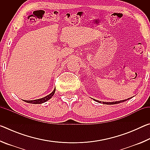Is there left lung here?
I'll list each match as a JSON object with an SVG mask.
<instances>
[{"mask_svg": "<svg viewBox=\"0 0 150 150\" xmlns=\"http://www.w3.org/2000/svg\"><path fill=\"white\" fill-rule=\"evenodd\" d=\"M131 98H128V99H126V100H120V101H115V102H112V103H110V102H109V103H108V102H103V103L105 104V105H115V104H118V103H123V102H124V101H126L127 100H129ZM95 100L96 101V102H98V103H101L100 101H99V100Z\"/></svg>", "mask_w": 150, "mask_h": 150, "instance_id": "obj_1", "label": "left lung"}]
</instances>
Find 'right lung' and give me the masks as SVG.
I'll return each instance as SVG.
<instances>
[{"label":"right lung","mask_w":150,"mask_h":150,"mask_svg":"<svg viewBox=\"0 0 150 150\" xmlns=\"http://www.w3.org/2000/svg\"><path fill=\"white\" fill-rule=\"evenodd\" d=\"M55 91V89L53 91V92L52 93H50V95H48L47 96H45V97H44V98H39V99H36V100H26L25 102L28 103H32V104H42V103H44L45 102H46L47 100L50 99V98L52 97L53 95H54Z\"/></svg>","instance_id":"obj_1"}]
</instances>
